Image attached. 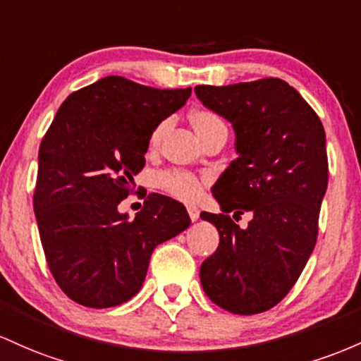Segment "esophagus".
Masks as SVG:
<instances>
[{"instance_id": "34e87169", "label": "esophagus", "mask_w": 361, "mask_h": 361, "mask_svg": "<svg viewBox=\"0 0 361 361\" xmlns=\"http://www.w3.org/2000/svg\"><path fill=\"white\" fill-rule=\"evenodd\" d=\"M188 213H189V216H191L192 221H196L197 218H200V209H197L196 206L189 204V206H188Z\"/></svg>"}]
</instances>
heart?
<instances>
[{
  "mask_svg": "<svg viewBox=\"0 0 361 361\" xmlns=\"http://www.w3.org/2000/svg\"><path fill=\"white\" fill-rule=\"evenodd\" d=\"M191 123L200 137L206 135V133L213 131V129L225 126L224 121L212 111H196L191 116ZM167 128L169 121H161L159 126L153 129L152 135H149V147H159L161 136L167 131ZM159 185L164 191L184 201L197 200L202 189L200 177H196L191 172H185V170H167V172H161L159 176Z\"/></svg>",
  "mask_w": 361,
  "mask_h": 361,
  "instance_id": "b5f03b06",
  "label": "heart"
}]
</instances>
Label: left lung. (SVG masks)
<instances>
[{"instance_id": "1", "label": "left lung", "mask_w": 361, "mask_h": 361, "mask_svg": "<svg viewBox=\"0 0 361 361\" xmlns=\"http://www.w3.org/2000/svg\"><path fill=\"white\" fill-rule=\"evenodd\" d=\"M206 109L232 124L237 159L214 182L220 245L201 264L209 300L238 315L269 310L291 290L317 240L327 189L326 133L314 109L279 78L197 85ZM253 214L247 229L228 216Z\"/></svg>"}]
</instances>
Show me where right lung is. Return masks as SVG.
I'll return each instance as SVG.
<instances>
[{"instance_id": "add662e5", "label": "right lung", "mask_w": 361, "mask_h": 361, "mask_svg": "<svg viewBox=\"0 0 361 361\" xmlns=\"http://www.w3.org/2000/svg\"><path fill=\"white\" fill-rule=\"evenodd\" d=\"M189 97L191 88L105 76L56 112L39 148L34 212L52 276L73 302L92 309L128 302L155 247L191 225L184 204L161 194L148 196L135 220L117 208L145 167L152 131Z\"/></svg>"}]
</instances>
